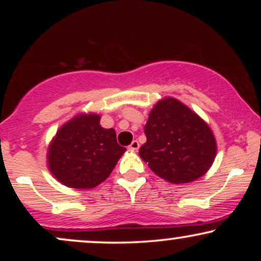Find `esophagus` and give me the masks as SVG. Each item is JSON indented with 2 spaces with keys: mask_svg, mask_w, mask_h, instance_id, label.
Returning a JSON list of instances; mask_svg holds the SVG:
<instances>
[{
  "mask_svg": "<svg viewBox=\"0 0 261 261\" xmlns=\"http://www.w3.org/2000/svg\"><path fill=\"white\" fill-rule=\"evenodd\" d=\"M139 147H140V143H139V141H133V142H131V145L128 146V149H131V151H137V149H139Z\"/></svg>",
  "mask_w": 261,
  "mask_h": 261,
  "instance_id": "obj_1",
  "label": "esophagus"
}]
</instances>
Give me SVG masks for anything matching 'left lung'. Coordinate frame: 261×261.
I'll list each match as a JSON object with an SVG mask.
<instances>
[{"mask_svg":"<svg viewBox=\"0 0 261 261\" xmlns=\"http://www.w3.org/2000/svg\"><path fill=\"white\" fill-rule=\"evenodd\" d=\"M145 134L147 141L141 146L140 157L155 175L172 184L201 178L216 158V139L207 122L173 97L154 104Z\"/></svg>","mask_w":261,"mask_h":261,"instance_id":"obj_1","label":"left lung"}]
</instances>
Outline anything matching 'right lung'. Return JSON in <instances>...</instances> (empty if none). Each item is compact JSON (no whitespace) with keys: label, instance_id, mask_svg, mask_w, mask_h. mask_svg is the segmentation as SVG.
<instances>
[{"label":"right lung","instance_id":"1","mask_svg":"<svg viewBox=\"0 0 261 261\" xmlns=\"http://www.w3.org/2000/svg\"><path fill=\"white\" fill-rule=\"evenodd\" d=\"M125 151L116 142L115 130L101 127L100 115L80 113L56 131L46 163L62 185L87 190L106 180Z\"/></svg>","mask_w":261,"mask_h":261}]
</instances>
